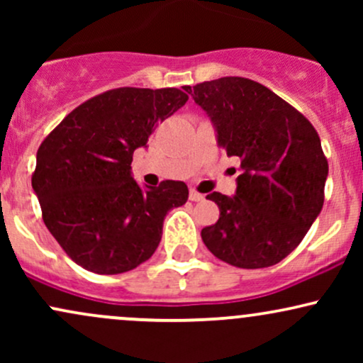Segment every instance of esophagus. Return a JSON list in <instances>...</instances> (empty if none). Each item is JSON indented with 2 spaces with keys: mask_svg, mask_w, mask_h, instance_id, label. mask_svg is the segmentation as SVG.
Segmentation results:
<instances>
[{
  "mask_svg": "<svg viewBox=\"0 0 363 363\" xmlns=\"http://www.w3.org/2000/svg\"><path fill=\"white\" fill-rule=\"evenodd\" d=\"M189 199L191 201H203V199H205V194L198 193L196 189H189Z\"/></svg>",
  "mask_w": 363,
  "mask_h": 363,
  "instance_id": "obj_1",
  "label": "esophagus"
}]
</instances>
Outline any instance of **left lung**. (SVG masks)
I'll return each instance as SVG.
<instances>
[{
	"label": "left lung",
	"mask_w": 363,
	"mask_h": 363,
	"mask_svg": "<svg viewBox=\"0 0 363 363\" xmlns=\"http://www.w3.org/2000/svg\"><path fill=\"white\" fill-rule=\"evenodd\" d=\"M210 116L218 145L240 160L234 198L211 193L218 222L201 230L213 256L268 268L302 242L324 203L328 160L306 116L261 83L223 77L186 86Z\"/></svg>",
	"instance_id": "8db88e82"
}]
</instances>
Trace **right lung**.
<instances>
[{
  "label": "right lung",
  "mask_w": 363,
  "mask_h": 363,
  "mask_svg": "<svg viewBox=\"0 0 363 363\" xmlns=\"http://www.w3.org/2000/svg\"><path fill=\"white\" fill-rule=\"evenodd\" d=\"M179 89L121 86L89 99L45 136L32 187L43 220L82 268L118 274L152 257L169 210L187 201V186L162 181L141 189L133 152L187 102Z\"/></svg>",
  "instance_id": "right-lung-1"
}]
</instances>
